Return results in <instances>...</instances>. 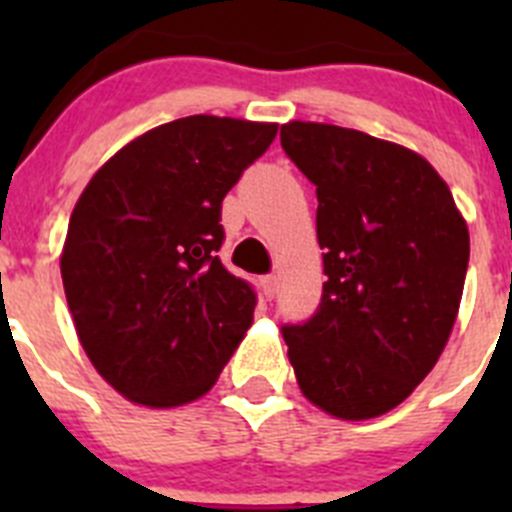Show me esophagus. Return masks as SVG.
<instances>
[{
	"label": "esophagus",
	"mask_w": 512,
	"mask_h": 512,
	"mask_svg": "<svg viewBox=\"0 0 512 512\" xmlns=\"http://www.w3.org/2000/svg\"><path fill=\"white\" fill-rule=\"evenodd\" d=\"M261 284H264V295L269 297V300H274V295H277V277L269 274V277L261 279Z\"/></svg>",
	"instance_id": "1"
}]
</instances>
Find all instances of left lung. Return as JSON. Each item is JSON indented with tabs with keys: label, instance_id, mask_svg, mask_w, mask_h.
<instances>
[{
	"label": "left lung",
	"instance_id": "obj_1",
	"mask_svg": "<svg viewBox=\"0 0 512 512\" xmlns=\"http://www.w3.org/2000/svg\"><path fill=\"white\" fill-rule=\"evenodd\" d=\"M315 184L325 284L305 323L282 325L302 395L343 420L397 408L436 366L459 312L469 230L425 158L359 130L282 125Z\"/></svg>",
	"mask_w": 512,
	"mask_h": 512
}]
</instances>
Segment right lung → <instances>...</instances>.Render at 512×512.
Masks as SVG:
<instances>
[{
    "instance_id": "add662e5",
    "label": "right lung",
    "mask_w": 512,
    "mask_h": 512,
    "mask_svg": "<svg viewBox=\"0 0 512 512\" xmlns=\"http://www.w3.org/2000/svg\"><path fill=\"white\" fill-rule=\"evenodd\" d=\"M274 135L271 122L182 117L117 151L81 192L63 289L89 361L128 400H197L251 328L256 289L217 256L220 217Z\"/></svg>"
}]
</instances>
